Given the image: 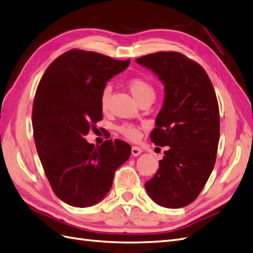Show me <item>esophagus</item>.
I'll list each match as a JSON object with an SVG mask.
<instances>
[{"label":"esophagus","mask_w":253,"mask_h":253,"mask_svg":"<svg viewBox=\"0 0 253 253\" xmlns=\"http://www.w3.org/2000/svg\"><path fill=\"white\" fill-rule=\"evenodd\" d=\"M131 152H132V155L134 156V157H137V156H139L141 152H143V150L140 149L139 147H137V146H133L132 147V150H131Z\"/></svg>","instance_id":"34e87169"}]
</instances>
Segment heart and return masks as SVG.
<instances>
[{"label":"heart","mask_w":253,"mask_h":253,"mask_svg":"<svg viewBox=\"0 0 253 253\" xmlns=\"http://www.w3.org/2000/svg\"><path fill=\"white\" fill-rule=\"evenodd\" d=\"M127 88L130 90L132 95L135 97L138 103L145 100H153L155 98L156 91L153 85L148 82L147 79L141 77H134L127 82ZM112 95V88L109 85L104 87L101 96H100V105L102 110H106L109 104V98ZM117 130L126 138L130 140H137L140 137V130L137 126L133 123H122Z\"/></svg>","instance_id":"b5f03b06"}]
</instances>
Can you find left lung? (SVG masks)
<instances>
[{
    "instance_id": "8db88e82",
    "label": "left lung",
    "mask_w": 253,
    "mask_h": 253,
    "mask_svg": "<svg viewBox=\"0 0 253 253\" xmlns=\"http://www.w3.org/2000/svg\"><path fill=\"white\" fill-rule=\"evenodd\" d=\"M165 84V101L150 133L152 143L169 146L145 187L157 204H191L211 176L220 137L219 105L205 70L177 51H159L136 59Z\"/></svg>"
}]
</instances>
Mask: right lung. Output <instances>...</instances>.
<instances>
[{
  "instance_id": "add662e5",
  "label": "right lung",
  "mask_w": 253,
  "mask_h": 253,
  "mask_svg": "<svg viewBox=\"0 0 253 253\" xmlns=\"http://www.w3.org/2000/svg\"><path fill=\"white\" fill-rule=\"evenodd\" d=\"M130 64L71 49L47 67L36 89L33 136L54 194L74 207L96 204L113 186L117 169L131 155L120 139L95 147L84 139L103 118L100 96L108 80Z\"/></svg>"
}]
</instances>
